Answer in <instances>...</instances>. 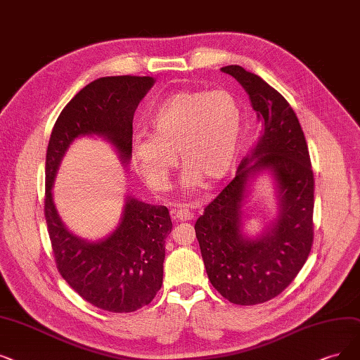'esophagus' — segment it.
<instances>
[{
  "instance_id": "34e87169",
  "label": "esophagus",
  "mask_w": 360,
  "mask_h": 360,
  "mask_svg": "<svg viewBox=\"0 0 360 360\" xmlns=\"http://www.w3.org/2000/svg\"><path fill=\"white\" fill-rule=\"evenodd\" d=\"M172 217H174L176 220H180V221H188V220L193 219V212L188 207L181 205L177 210L172 211Z\"/></svg>"
}]
</instances>
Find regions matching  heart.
<instances>
[{
  "label": "heart",
  "instance_id": "b5f03b06",
  "mask_svg": "<svg viewBox=\"0 0 360 360\" xmlns=\"http://www.w3.org/2000/svg\"><path fill=\"white\" fill-rule=\"evenodd\" d=\"M243 113L227 90H183L165 98L150 118L152 134L137 133L131 143L136 168L153 191H165L177 167L181 183L196 189L223 179L232 167L242 134Z\"/></svg>",
  "mask_w": 360,
  "mask_h": 360
}]
</instances>
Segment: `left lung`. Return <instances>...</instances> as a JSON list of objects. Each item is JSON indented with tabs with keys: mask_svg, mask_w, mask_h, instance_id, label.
Here are the masks:
<instances>
[{
	"mask_svg": "<svg viewBox=\"0 0 360 360\" xmlns=\"http://www.w3.org/2000/svg\"><path fill=\"white\" fill-rule=\"evenodd\" d=\"M247 91L262 122L251 155L235 179L205 207L195 232L212 286L233 304L254 306L279 295L304 266L313 243L314 177L303 128L285 97L242 66L221 68ZM270 169L280 189V217L257 240L241 235V200L255 170Z\"/></svg>",
	"mask_w": 360,
	"mask_h": 360,
	"instance_id": "obj_1",
	"label": "left lung"
}]
</instances>
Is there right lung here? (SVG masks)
Listing matches in <instances>:
<instances>
[{
    "instance_id": "obj_1",
    "label": "right lung",
    "mask_w": 360,
    "mask_h": 360,
    "mask_svg": "<svg viewBox=\"0 0 360 360\" xmlns=\"http://www.w3.org/2000/svg\"><path fill=\"white\" fill-rule=\"evenodd\" d=\"M153 82L150 77L121 75L85 85L60 112L46 155L44 215L56 267L85 301L112 313L136 311L161 290L169 212L127 198L118 229L105 240L87 242L63 226L51 189L65 152L79 136H103L124 162L130 160L134 112Z\"/></svg>"
}]
</instances>
